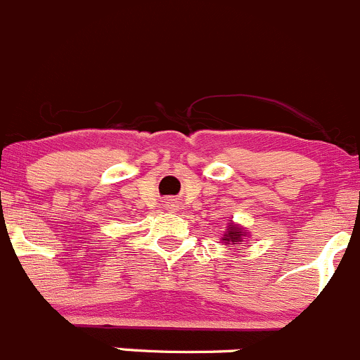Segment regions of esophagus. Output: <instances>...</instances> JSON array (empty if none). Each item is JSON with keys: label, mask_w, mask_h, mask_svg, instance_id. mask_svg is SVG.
<instances>
[{"label": "esophagus", "mask_w": 360, "mask_h": 360, "mask_svg": "<svg viewBox=\"0 0 360 360\" xmlns=\"http://www.w3.org/2000/svg\"><path fill=\"white\" fill-rule=\"evenodd\" d=\"M166 208H168L169 212H175V210L179 208V205H176L175 199H169V201H166Z\"/></svg>", "instance_id": "esophagus-1"}]
</instances>
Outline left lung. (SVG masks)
Returning a JSON list of instances; mask_svg holds the SVG:
<instances>
[{
    "instance_id": "obj_1",
    "label": "left lung",
    "mask_w": 360,
    "mask_h": 360,
    "mask_svg": "<svg viewBox=\"0 0 360 360\" xmlns=\"http://www.w3.org/2000/svg\"><path fill=\"white\" fill-rule=\"evenodd\" d=\"M250 236V233H247V229H245L243 226H240V224L233 222V220H229L227 222V227L226 231H224L222 234V243L224 245H240L241 241H243V238H248Z\"/></svg>"
}]
</instances>
